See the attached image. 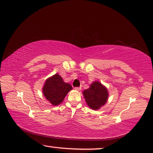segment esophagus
<instances>
[{"label":"esophagus","instance_id":"esophagus-1","mask_svg":"<svg viewBox=\"0 0 153 153\" xmlns=\"http://www.w3.org/2000/svg\"><path fill=\"white\" fill-rule=\"evenodd\" d=\"M74 89H75V90L77 91H79L81 90V87H75V88H74Z\"/></svg>","mask_w":153,"mask_h":153}]
</instances>
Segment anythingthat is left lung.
<instances>
[{
	"mask_svg": "<svg viewBox=\"0 0 153 153\" xmlns=\"http://www.w3.org/2000/svg\"><path fill=\"white\" fill-rule=\"evenodd\" d=\"M87 105L93 110L97 111L107 102L108 99V89L99 81H94L90 87L82 92Z\"/></svg>",
	"mask_w": 153,
	"mask_h": 153,
	"instance_id": "left-lung-1",
	"label": "left lung"
}]
</instances>
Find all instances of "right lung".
Returning a JSON list of instances; mask_svg holds the SVG:
<instances>
[{"label": "right lung", "instance_id": "add662e5", "mask_svg": "<svg viewBox=\"0 0 153 153\" xmlns=\"http://www.w3.org/2000/svg\"><path fill=\"white\" fill-rule=\"evenodd\" d=\"M72 89L73 87L70 84L65 82L59 74H55L45 80L42 86V93L51 105L57 106L62 102Z\"/></svg>", "mask_w": 153, "mask_h": 153}]
</instances>
